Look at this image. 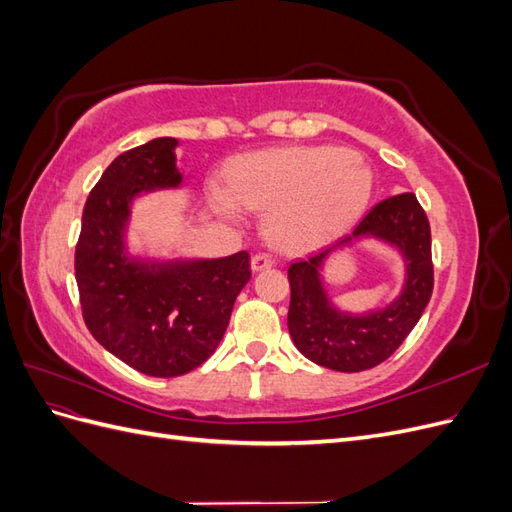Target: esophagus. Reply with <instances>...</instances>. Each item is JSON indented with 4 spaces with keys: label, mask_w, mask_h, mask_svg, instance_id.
I'll return each instance as SVG.
<instances>
[{
    "label": "esophagus",
    "mask_w": 512,
    "mask_h": 512,
    "mask_svg": "<svg viewBox=\"0 0 512 512\" xmlns=\"http://www.w3.org/2000/svg\"><path fill=\"white\" fill-rule=\"evenodd\" d=\"M273 267V258L267 254H256L252 256V271H265Z\"/></svg>",
    "instance_id": "1"
}]
</instances>
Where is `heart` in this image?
<instances>
[{
  "label": "heart",
  "mask_w": 512,
  "mask_h": 512,
  "mask_svg": "<svg viewBox=\"0 0 512 512\" xmlns=\"http://www.w3.org/2000/svg\"><path fill=\"white\" fill-rule=\"evenodd\" d=\"M228 192L213 190L226 218L267 209L269 237L288 250L327 245L361 218L374 173L356 153L331 145L275 147L245 153L226 170Z\"/></svg>",
  "instance_id": "heart-1"
}]
</instances>
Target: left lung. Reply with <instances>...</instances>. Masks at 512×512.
<instances>
[{"label":"left lung","instance_id":"1","mask_svg":"<svg viewBox=\"0 0 512 512\" xmlns=\"http://www.w3.org/2000/svg\"><path fill=\"white\" fill-rule=\"evenodd\" d=\"M361 238L395 246L405 258L407 277L389 306L352 315L334 307L319 271L331 253ZM288 282V331L303 356L346 374L380 365L404 344L431 299V230L423 207L410 192L382 200L352 235L305 260H294L288 267Z\"/></svg>","mask_w":512,"mask_h":512}]
</instances>
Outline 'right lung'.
<instances>
[{"label":"right lung","instance_id":"add662e5","mask_svg":"<svg viewBox=\"0 0 512 512\" xmlns=\"http://www.w3.org/2000/svg\"><path fill=\"white\" fill-rule=\"evenodd\" d=\"M177 145L173 136L153 138L111 162L89 192L74 254L87 329L117 359L156 378L183 376L209 359L252 277L247 252L170 260L128 252L134 198L181 188Z\"/></svg>","mask_w":512,"mask_h":512}]
</instances>
